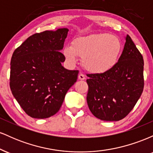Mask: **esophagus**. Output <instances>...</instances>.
Here are the masks:
<instances>
[{
	"label": "esophagus",
	"instance_id": "34e87169",
	"mask_svg": "<svg viewBox=\"0 0 153 153\" xmlns=\"http://www.w3.org/2000/svg\"><path fill=\"white\" fill-rule=\"evenodd\" d=\"M78 79H79V80H85V75L82 74V73H80V74H79V75H78Z\"/></svg>",
	"mask_w": 153,
	"mask_h": 153
}]
</instances>
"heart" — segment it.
Wrapping results in <instances>:
<instances>
[{
    "label": "heart",
    "mask_w": 153,
    "mask_h": 153,
    "mask_svg": "<svg viewBox=\"0 0 153 153\" xmlns=\"http://www.w3.org/2000/svg\"><path fill=\"white\" fill-rule=\"evenodd\" d=\"M121 51L117 36L106 33L76 38L65 47L64 53L70 62L75 63L77 56L82 57L84 68L93 73H103L114 68Z\"/></svg>",
    "instance_id": "b5f03b06"
}]
</instances>
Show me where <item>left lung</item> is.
<instances>
[{"mask_svg":"<svg viewBox=\"0 0 153 153\" xmlns=\"http://www.w3.org/2000/svg\"><path fill=\"white\" fill-rule=\"evenodd\" d=\"M144 60L127 35L124 50L114 68L103 73L88 74V106L103 121H119L129 114L143 94Z\"/></svg>","mask_w":153,"mask_h":153,"instance_id":"obj_1","label":"left lung"}]
</instances>
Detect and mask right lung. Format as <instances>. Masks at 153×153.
Here are the masks:
<instances>
[{"instance_id": "add662e5", "label": "right lung", "mask_w": 153, "mask_h": 153, "mask_svg": "<svg viewBox=\"0 0 153 153\" xmlns=\"http://www.w3.org/2000/svg\"><path fill=\"white\" fill-rule=\"evenodd\" d=\"M68 29L31 35L16 49L10 60V88L29 117L45 119L55 114L66 93L77 81L78 71H68L60 51Z\"/></svg>"}]
</instances>
